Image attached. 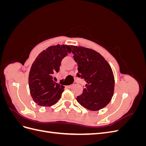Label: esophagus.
<instances>
[{"label":"esophagus","instance_id":"34e87169","mask_svg":"<svg viewBox=\"0 0 146 146\" xmlns=\"http://www.w3.org/2000/svg\"><path fill=\"white\" fill-rule=\"evenodd\" d=\"M73 86H74V85H73V84H72V85H69V86H68V87H69V88H72V87Z\"/></svg>","mask_w":146,"mask_h":146}]
</instances>
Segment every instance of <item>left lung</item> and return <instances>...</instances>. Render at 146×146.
Masks as SVG:
<instances>
[{
    "label": "left lung",
    "instance_id": "1",
    "mask_svg": "<svg viewBox=\"0 0 146 146\" xmlns=\"http://www.w3.org/2000/svg\"><path fill=\"white\" fill-rule=\"evenodd\" d=\"M72 47L78 64L77 76L86 82L77 100L88 110L98 111L110 103L114 94V77L111 66L94 50L82 46Z\"/></svg>",
    "mask_w": 146,
    "mask_h": 146
}]
</instances>
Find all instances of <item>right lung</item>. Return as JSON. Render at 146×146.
Masks as SVG:
<instances>
[{
    "mask_svg": "<svg viewBox=\"0 0 146 146\" xmlns=\"http://www.w3.org/2000/svg\"><path fill=\"white\" fill-rule=\"evenodd\" d=\"M72 46H52L39 54L31 66L29 85L31 96L37 105L50 107L61 98L64 86L54 82L61 61L72 51Z\"/></svg>",
    "mask_w": 146,
    "mask_h": 146,
    "instance_id": "1",
    "label": "right lung"
}]
</instances>
